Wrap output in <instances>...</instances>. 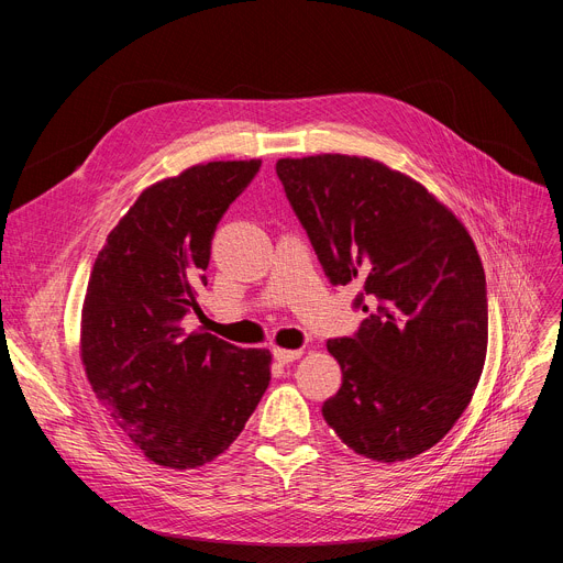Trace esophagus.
Returning a JSON list of instances; mask_svg holds the SVG:
<instances>
[{"instance_id":"1","label":"esophagus","mask_w":563,"mask_h":563,"mask_svg":"<svg viewBox=\"0 0 563 563\" xmlns=\"http://www.w3.org/2000/svg\"><path fill=\"white\" fill-rule=\"evenodd\" d=\"M301 349H274V358L280 363V365H289L294 361L301 358Z\"/></svg>"}]
</instances>
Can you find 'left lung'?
Listing matches in <instances>:
<instances>
[{
  "label": "left lung",
  "mask_w": 563,
  "mask_h": 563,
  "mask_svg": "<svg viewBox=\"0 0 563 563\" xmlns=\"http://www.w3.org/2000/svg\"><path fill=\"white\" fill-rule=\"evenodd\" d=\"M276 173L327 278L363 285L358 331L327 342L342 386L323 420L378 463L427 452L461 418L486 361V276L467 230L422 185L367 157L280 159Z\"/></svg>",
  "instance_id": "8db88e82"
}]
</instances>
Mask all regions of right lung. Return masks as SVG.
<instances>
[{"mask_svg":"<svg viewBox=\"0 0 563 563\" xmlns=\"http://www.w3.org/2000/svg\"><path fill=\"white\" fill-rule=\"evenodd\" d=\"M262 162L191 166L145 189L98 253L81 310V361L111 422L157 465L223 454L272 380L264 349L185 331L212 240Z\"/></svg>","mask_w":563,"mask_h":563,"instance_id":"1","label":"right lung"}]
</instances>
